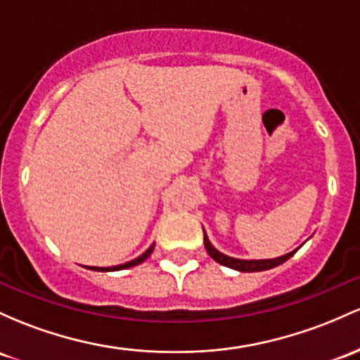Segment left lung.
<instances>
[{"label": "left lung", "mask_w": 360, "mask_h": 360, "mask_svg": "<svg viewBox=\"0 0 360 360\" xmlns=\"http://www.w3.org/2000/svg\"><path fill=\"white\" fill-rule=\"evenodd\" d=\"M203 243H205V248H207L208 255H210L217 263L224 264V266H229V268H234V270H239V271L270 270V268H275V266H278V264H282L283 262H287V259H289L290 256H294L295 251H297L295 250L292 252H287V255L280 256V258H274V259H238V258H231V256L217 251L215 248L210 244V240H208L205 231H203Z\"/></svg>", "instance_id": "obj_1"}]
</instances>
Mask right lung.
<instances>
[{"label": "right lung", "instance_id": "right-lung-1", "mask_svg": "<svg viewBox=\"0 0 360 360\" xmlns=\"http://www.w3.org/2000/svg\"><path fill=\"white\" fill-rule=\"evenodd\" d=\"M153 246H155V244H152V246L148 248L147 251L143 252V255L141 256H138V258H135V259H131V262H128V263H124V264H117V266H110V268H97V266H92L90 268V270H101V271H110V270H124V268H131V266H135V264H140V263H143L145 259L148 258L150 255H152V251H153Z\"/></svg>", "mask_w": 360, "mask_h": 360}]
</instances>
